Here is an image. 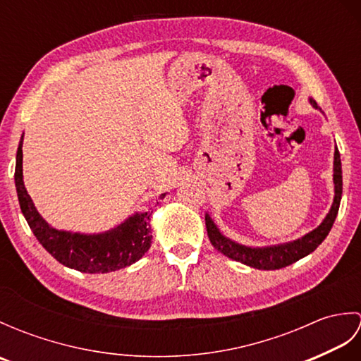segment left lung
Instances as JSON below:
<instances>
[{"mask_svg":"<svg viewBox=\"0 0 361 361\" xmlns=\"http://www.w3.org/2000/svg\"><path fill=\"white\" fill-rule=\"evenodd\" d=\"M310 104L315 106V109H319L313 99H310ZM334 183H335V198H334V204L331 211H329L323 224H321L317 229H313V231L309 233L307 235H304L302 239L291 243H286V245H278V247L250 248V247H245V245H239L226 239L225 235H221L217 226L214 225V221L209 219V216H206L204 217L206 229H208V237L212 243V247L219 250L221 255L228 256L229 259H234L237 262H242L252 268H259V270H279V268L291 265L293 262H296V260L310 255L312 251H315L319 247L321 242L326 239L329 231L332 229L336 214H338L341 194H343L341 159H340L338 149L335 150Z\"/></svg>","mask_w":361,"mask_h":361,"instance_id":"left-lung-1","label":"left lung"}]
</instances>
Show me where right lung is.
<instances>
[{"instance_id":"add662e5","label":"right lung","mask_w":361,"mask_h":361,"mask_svg":"<svg viewBox=\"0 0 361 361\" xmlns=\"http://www.w3.org/2000/svg\"><path fill=\"white\" fill-rule=\"evenodd\" d=\"M15 186L23 216L37 240L60 264L82 273H109L135 264L152 243L150 214L142 212L130 217L113 231L97 235H82L51 228L37 212L23 183V137L17 150ZM164 197V194L161 195Z\"/></svg>"}]
</instances>
